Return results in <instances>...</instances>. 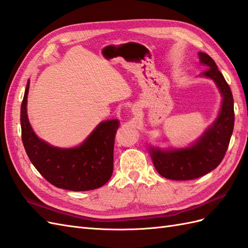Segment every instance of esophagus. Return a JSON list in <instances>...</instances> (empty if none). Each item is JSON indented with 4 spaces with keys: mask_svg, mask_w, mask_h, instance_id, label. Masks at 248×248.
Listing matches in <instances>:
<instances>
[{
    "mask_svg": "<svg viewBox=\"0 0 248 248\" xmlns=\"http://www.w3.org/2000/svg\"><path fill=\"white\" fill-rule=\"evenodd\" d=\"M132 112H134L135 114H137V113H139V108L138 107H132Z\"/></svg>",
    "mask_w": 248,
    "mask_h": 248,
    "instance_id": "34e87169",
    "label": "esophagus"
}]
</instances>
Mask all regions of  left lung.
Masks as SVG:
<instances>
[{
    "label": "left lung",
    "instance_id": "8db88e82",
    "mask_svg": "<svg viewBox=\"0 0 248 248\" xmlns=\"http://www.w3.org/2000/svg\"><path fill=\"white\" fill-rule=\"evenodd\" d=\"M199 58L206 68L201 76L211 78L221 93L220 112L213 125L188 147L173 149L149 147L156 171L166 179L192 180L214 170L224 158L232 135L234 111L231 87L208 54L199 52Z\"/></svg>",
    "mask_w": 248,
    "mask_h": 248
}]
</instances>
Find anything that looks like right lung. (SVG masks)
Returning a JSON list of instances; mask_svg holds the SVG:
<instances>
[{"label": "right lung", "instance_id": "right-lung-1", "mask_svg": "<svg viewBox=\"0 0 248 248\" xmlns=\"http://www.w3.org/2000/svg\"><path fill=\"white\" fill-rule=\"evenodd\" d=\"M29 80L21 105L22 141L29 160L48 182L58 188L86 191L99 188L113 171L114 137L118 120L101 122L80 146H51L34 134L27 116Z\"/></svg>", "mask_w": 248, "mask_h": 248}]
</instances>
